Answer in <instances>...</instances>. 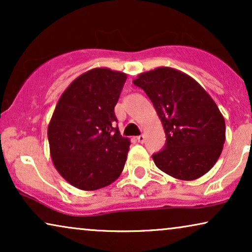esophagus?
Instances as JSON below:
<instances>
[{
	"instance_id": "esophagus-1",
	"label": "esophagus",
	"mask_w": 252,
	"mask_h": 252,
	"mask_svg": "<svg viewBox=\"0 0 252 252\" xmlns=\"http://www.w3.org/2000/svg\"><path fill=\"white\" fill-rule=\"evenodd\" d=\"M136 140L139 141L140 143H143L144 141H146V135H144V134H141V135H139V136H136Z\"/></svg>"
}]
</instances>
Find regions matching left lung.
Instances as JSON below:
<instances>
[{
	"label": "left lung",
	"instance_id": "left-lung-1",
	"mask_svg": "<svg viewBox=\"0 0 252 252\" xmlns=\"http://www.w3.org/2000/svg\"><path fill=\"white\" fill-rule=\"evenodd\" d=\"M133 84L151 99L166 143L153 155L156 166L180 180H195L218 160L226 139L225 119L204 88L172 67L141 73Z\"/></svg>",
	"mask_w": 252,
	"mask_h": 252
}]
</instances>
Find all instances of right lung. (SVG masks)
Segmentation results:
<instances>
[{"label":"right lung","instance_id":"1","mask_svg":"<svg viewBox=\"0 0 252 252\" xmlns=\"http://www.w3.org/2000/svg\"><path fill=\"white\" fill-rule=\"evenodd\" d=\"M126 79L123 72L93 68L65 89L55 108L50 156L62 177L82 190L109 186L125 166L130 142L115 126V106Z\"/></svg>","mask_w":252,"mask_h":252}]
</instances>
